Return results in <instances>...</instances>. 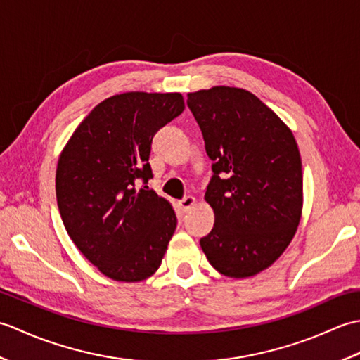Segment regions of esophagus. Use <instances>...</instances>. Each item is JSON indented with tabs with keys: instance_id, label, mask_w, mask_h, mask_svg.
Listing matches in <instances>:
<instances>
[{
	"instance_id": "obj_1",
	"label": "esophagus",
	"mask_w": 360,
	"mask_h": 360,
	"mask_svg": "<svg viewBox=\"0 0 360 360\" xmlns=\"http://www.w3.org/2000/svg\"><path fill=\"white\" fill-rule=\"evenodd\" d=\"M193 205H196V198L195 196H186L184 200L178 201V207L182 210V212H188L190 209L193 207Z\"/></svg>"
}]
</instances>
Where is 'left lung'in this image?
<instances>
[{"mask_svg":"<svg viewBox=\"0 0 360 360\" xmlns=\"http://www.w3.org/2000/svg\"><path fill=\"white\" fill-rule=\"evenodd\" d=\"M187 105L215 162L204 196L215 224L201 249L226 277H254L277 262L300 224L303 173L295 137L243 88L195 91Z\"/></svg>","mask_w":360,"mask_h":360,"instance_id":"1","label":"left lung"}]
</instances>
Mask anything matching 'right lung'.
<instances>
[{"label": "right lung", "mask_w": 360, "mask_h": 360, "mask_svg": "<svg viewBox=\"0 0 360 360\" xmlns=\"http://www.w3.org/2000/svg\"><path fill=\"white\" fill-rule=\"evenodd\" d=\"M179 93L129 91L105 98L80 122L60 153L56 193L75 246L108 278L155 274L176 229L165 198L148 186L151 141L184 111Z\"/></svg>", "instance_id": "add662e5"}]
</instances>
